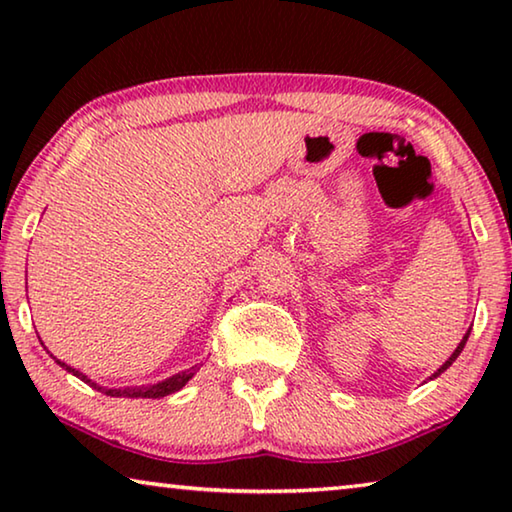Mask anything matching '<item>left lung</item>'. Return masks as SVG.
Listing matches in <instances>:
<instances>
[{
	"label": "left lung",
	"instance_id": "obj_1",
	"mask_svg": "<svg viewBox=\"0 0 512 512\" xmlns=\"http://www.w3.org/2000/svg\"><path fill=\"white\" fill-rule=\"evenodd\" d=\"M467 336H470V329H467V334L463 336V341H461V343H458V348L454 350V354H452V357H449V359H447V361L443 363V366H440V368H438V372H433V377H438V375H440V372H443V370H447L449 366H452V363L456 361V357H458V354H461V352H463V348H465V341H467Z\"/></svg>",
	"mask_w": 512,
	"mask_h": 512
}]
</instances>
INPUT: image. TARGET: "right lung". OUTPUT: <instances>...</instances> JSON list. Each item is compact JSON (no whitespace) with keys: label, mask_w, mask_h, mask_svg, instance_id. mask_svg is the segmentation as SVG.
I'll return each instance as SVG.
<instances>
[{"label":"right lung","mask_w":512,"mask_h":512,"mask_svg":"<svg viewBox=\"0 0 512 512\" xmlns=\"http://www.w3.org/2000/svg\"><path fill=\"white\" fill-rule=\"evenodd\" d=\"M58 361V359H56ZM60 366H63L67 372H72V375H76L79 379H83L85 384H90V386H94L97 388V391H101V393H106V395H110V397H151V400H160V397H164V395H171V393H176V391H180V388H183L189 379H192L196 372H198V366H192L189 370H185V372H178V375H173V377H169V379H164V381H160V384H153V386H133V388H101V386H97L94 384L92 379H88L83 375V372H79V370H74V368H69L67 363H63V361H58Z\"/></svg>","instance_id":"1"}]
</instances>
